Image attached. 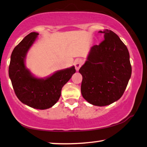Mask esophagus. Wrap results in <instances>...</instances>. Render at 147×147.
<instances>
[{
    "instance_id": "esophagus-1",
    "label": "esophagus",
    "mask_w": 147,
    "mask_h": 147,
    "mask_svg": "<svg viewBox=\"0 0 147 147\" xmlns=\"http://www.w3.org/2000/svg\"><path fill=\"white\" fill-rule=\"evenodd\" d=\"M83 63V61L82 59H76L74 62V66H75V69L76 71H78L79 69L80 68V67L82 66Z\"/></svg>"
}]
</instances>
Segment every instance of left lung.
Listing matches in <instances>:
<instances>
[{"mask_svg": "<svg viewBox=\"0 0 147 147\" xmlns=\"http://www.w3.org/2000/svg\"><path fill=\"white\" fill-rule=\"evenodd\" d=\"M100 32L104 39L91 48L79 73L83 98L94 106H105L123 94L132 69L127 48L119 36L109 30Z\"/></svg>", "mask_w": 147, "mask_h": 147, "instance_id": "8db88e82", "label": "left lung"}]
</instances>
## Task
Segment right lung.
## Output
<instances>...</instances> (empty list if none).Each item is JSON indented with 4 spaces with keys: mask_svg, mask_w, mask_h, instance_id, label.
<instances>
[{
    "mask_svg": "<svg viewBox=\"0 0 147 147\" xmlns=\"http://www.w3.org/2000/svg\"><path fill=\"white\" fill-rule=\"evenodd\" d=\"M38 34L26 36L13 50L8 69L14 92L20 101L31 108L45 109L51 108L59 99L61 89L75 73L74 67L56 72L45 79L33 76L25 66L26 53Z\"/></svg>",
    "mask_w": 147,
    "mask_h": 147,
    "instance_id": "right-lung-1",
    "label": "right lung"
}]
</instances>
